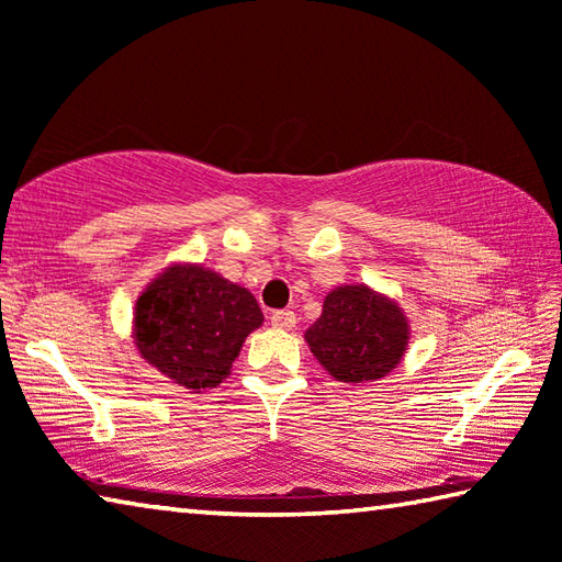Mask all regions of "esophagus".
I'll return each mask as SVG.
<instances>
[{"mask_svg": "<svg viewBox=\"0 0 562 562\" xmlns=\"http://www.w3.org/2000/svg\"><path fill=\"white\" fill-rule=\"evenodd\" d=\"M271 326L279 328V330H293V328H296V313H293V311L271 313Z\"/></svg>", "mask_w": 562, "mask_h": 562, "instance_id": "34e87169", "label": "esophagus"}]
</instances>
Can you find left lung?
<instances>
[{
    "mask_svg": "<svg viewBox=\"0 0 562 562\" xmlns=\"http://www.w3.org/2000/svg\"><path fill=\"white\" fill-rule=\"evenodd\" d=\"M306 342L323 370L346 385L390 375L409 346V321L395 299L366 283L336 286L323 301Z\"/></svg>",
    "mask_w": 562,
    "mask_h": 562,
    "instance_id": "8db88e82",
    "label": "left lung"
}]
</instances>
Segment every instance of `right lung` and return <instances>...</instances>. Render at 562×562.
I'll list each match as a JSON object with an SVG mask.
<instances>
[{
    "instance_id": "right-lung-1",
    "label": "right lung",
    "mask_w": 562,
    "mask_h": 562,
    "mask_svg": "<svg viewBox=\"0 0 562 562\" xmlns=\"http://www.w3.org/2000/svg\"><path fill=\"white\" fill-rule=\"evenodd\" d=\"M261 323L259 303L239 283L202 263L172 261L135 301L133 342L175 385L202 392L229 378L244 340Z\"/></svg>"
}]
</instances>
